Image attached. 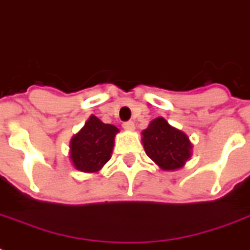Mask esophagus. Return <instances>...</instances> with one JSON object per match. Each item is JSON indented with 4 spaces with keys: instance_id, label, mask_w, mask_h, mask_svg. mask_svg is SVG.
Instances as JSON below:
<instances>
[{
    "instance_id": "1",
    "label": "esophagus",
    "mask_w": 250,
    "mask_h": 250,
    "mask_svg": "<svg viewBox=\"0 0 250 250\" xmlns=\"http://www.w3.org/2000/svg\"><path fill=\"white\" fill-rule=\"evenodd\" d=\"M123 128H125V131H133V129H135V123L131 121L125 122V123H123Z\"/></svg>"
}]
</instances>
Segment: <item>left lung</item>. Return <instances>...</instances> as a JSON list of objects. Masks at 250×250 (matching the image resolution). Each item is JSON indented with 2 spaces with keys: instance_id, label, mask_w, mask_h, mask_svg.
Segmentation results:
<instances>
[{
  "instance_id": "8db88e82",
  "label": "left lung",
  "mask_w": 250,
  "mask_h": 250,
  "mask_svg": "<svg viewBox=\"0 0 250 250\" xmlns=\"http://www.w3.org/2000/svg\"><path fill=\"white\" fill-rule=\"evenodd\" d=\"M141 135L146 156L162 170L182 168L192 156L189 137L180 129L168 125L165 118L153 119Z\"/></svg>"
}]
</instances>
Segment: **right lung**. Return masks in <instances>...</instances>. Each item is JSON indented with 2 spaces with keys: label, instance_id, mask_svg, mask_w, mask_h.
<instances>
[{
  "label": "right lung",
  "instance_id": "obj_1",
  "mask_svg": "<svg viewBox=\"0 0 250 250\" xmlns=\"http://www.w3.org/2000/svg\"><path fill=\"white\" fill-rule=\"evenodd\" d=\"M119 129L106 125L97 117L89 119L70 141V160L76 170L97 172L111 158L114 137Z\"/></svg>",
  "mask_w": 250,
  "mask_h": 250
}]
</instances>
